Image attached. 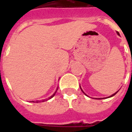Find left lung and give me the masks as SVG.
<instances>
[{
    "mask_svg": "<svg viewBox=\"0 0 132 132\" xmlns=\"http://www.w3.org/2000/svg\"><path fill=\"white\" fill-rule=\"evenodd\" d=\"M117 34H118V35H119V36H120V35H119V32H117ZM80 88H81V87H80ZM81 91H82V92H84V91H83V90H81ZM117 92H118V91H117V92H115L114 94H112V95H111V96H108V97H112V96H114L115 94H117ZM84 94H85V93H84Z\"/></svg>",
    "mask_w": 132,
    "mask_h": 132,
    "instance_id": "left-lung-1",
    "label": "left lung"
}]
</instances>
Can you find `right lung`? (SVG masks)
<instances>
[{
  "mask_svg": "<svg viewBox=\"0 0 132 132\" xmlns=\"http://www.w3.org/2000/svg\"><path fill=\"white\" fill-rule=\"evenodd\" d=\"M57 90H56V91H55V93H54V94H53V95H52V96H50L49 98H48V99H50V98H53V96H55V94L56 92H57ZM48 99H46V100H45V99H44V100H42V102H43V101H47V100H48ZM32 102H34V103H35V102H34V101H32ZM38 102H40V101H36V103H38Z\"/></svg>",
  "mask_w": 132,
  "mask_h": 132,
  "instance_id": "obj_1",
  "label": "right lung"
}]
</instances>
